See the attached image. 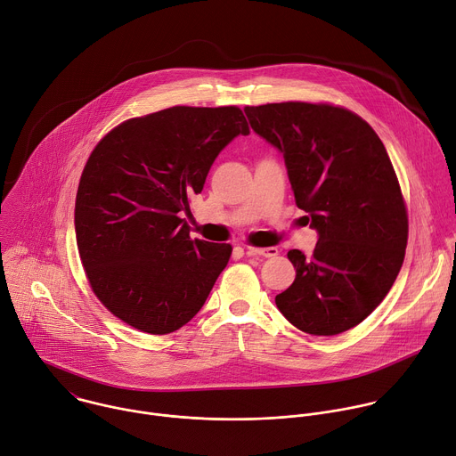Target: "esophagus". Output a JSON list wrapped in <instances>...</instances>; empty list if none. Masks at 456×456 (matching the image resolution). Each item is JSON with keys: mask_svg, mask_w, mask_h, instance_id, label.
<instances>
[{"mask_svg": "<svg viewBox=\"0 0 456 456\" xmlns=\"http://www.w3.org/2000/svg\"><path fill=\"white\" fill-rule=\"evenodd\" d=\"M277 248L275 247H247V254L248 256H263V257H273L277 256Z\"/></svg>", "mask_w": 456, "mask_h": 456, "instance_id": "34e87169", "label": "esophagus"}]
</instances>
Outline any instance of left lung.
Masks as SVG:
<instances>
[{"instance_id": "1", "label": "left lung", "mask_w": 456, "mask_h": 456, "mask_svg": "<svg viewBox=\"0 0 456 456\" xmlns=\"http://www.w3.org/2000/svg\"><path fill=\"white\" fill-rule=\"evenodd\" d=\"M245 114L282 154L295 204L319 232L312 256L288 252L297 273L275 305L300 331L344 333L381 305L404 259L408 216L387 150L342 107L284 102Z\"/></svg>"}]
</instances>
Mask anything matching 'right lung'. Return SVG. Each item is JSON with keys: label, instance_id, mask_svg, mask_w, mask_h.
Segmentation results:
<instances>
[{"label": "right lung", "instance_id": "add662e5", "mask_svg": "<svg viewBox=\"0 0 456 456\" xmlns=\"http://www.w3.org/2000/svg\"><path fill=\"white\" fill-rule=\"evenodd\" d=\"M248 132L234 105H179L126 119L96 144L77 191L75 232L89 284L112 315L168 335L200 312L232 247L191 240L181 213L220 151Z\"/></svg>", "mask_w": 456, "mask_h": 456}]
</instances>
